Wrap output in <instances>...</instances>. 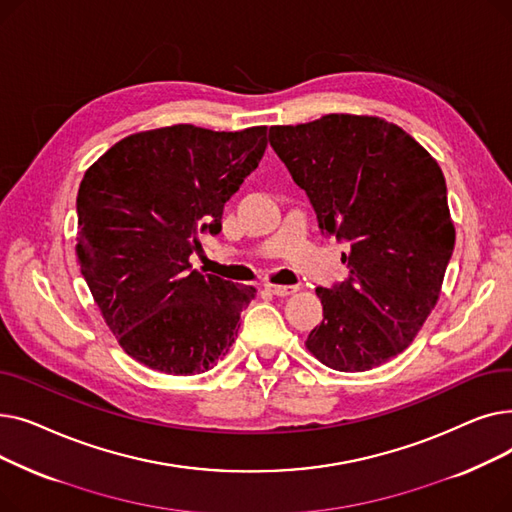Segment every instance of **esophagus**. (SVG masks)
<instances>
[{
    "label": "esophagus",
    "instance_id": "esophagus-1",
    "mask_svg": "<svg viewBox=\"0 0 512 512\" xmlns=\"http://www.w3.org/2000/svg\"><path fill=\"white\" fill-rule=\"evenodd\" d=\"M267 290H270L272 294H276V297H288V294H294V292H297V286H280V284H267Z\"/></svg>",
    "mask_w": 512,
    "mask_h": 512
}]
</instances>
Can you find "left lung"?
Instances as JSON below:
<instances>
[{"label":"left lung","instance_id":"1","mask_svg":"<svg viewBox=\"0 0 512 512\" xmlns=\"http://www.w3.org/2000/svg\"><path fill=\"white\" fill-rule=\"evenodd\" d=\"M270 145L307 193L321 232L348 242V280L317 288L324 321L305 342L336 371L400 355L438 303L454 249L438 161L400 126L328 114L272 126Z\"/></svg>","mask_w":512,"mask_h":512}]
</instances>
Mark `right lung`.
Here are the masks:
<instances>
[{
  "label": "right lung",
  "mask_w": 512,
  "mask_h": 512,
  "mask_svg": "<svg viewBox=\"0 0 512 512\" xmlns=\"http://www.w3.org/2000/svg\"><path fill=\"white\" fill-rule=\"evenodd\" d=\"M267 126L215 132L174 124L107 149L78 188L76 255L93 299L134 361L170 375L230 351L255 288L193 270L199 234L259 166Z\"/></svg>",
  "instance_id": "add662e5"
}]
</instances>
